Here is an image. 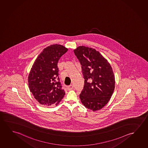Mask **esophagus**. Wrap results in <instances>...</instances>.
I'll use <instances>...</instances> for the list:
<instances>
[{
    "label": "esophagus",
    "mask_w": 148,
    "mask_h": 148,
    "mask_svg": "<svg viewBox=\"0 0 148 148\" xmlns=\"http://www.w3.org/2000/svg\"><path fill=\"white\" fill-rule=\"evenodd\" d=\"M73 85H71L67 87V89H68V90H71V89H73Z\"/></svg>",
    "instance_id": "obj_1"
}]
</instances>
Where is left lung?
Wrapping results in <instances>:
<instances>
[{"label":"left lung","mask_w":148,"mask_h":148,"mask_svg":"<svg viewBox=\"0 0 148 148\" xmlns=\"http://www.w3.org/2000/svg\"><path fill=\"white\" fill-rule=\"evenodd\" d=\"M80 61L84 85L80 98L85 108L100 110L110 100L115 89V75L108 61L96 50L79 46L73 50Z\"/></svg>","instance_id":"obj_1"}]
</instances>
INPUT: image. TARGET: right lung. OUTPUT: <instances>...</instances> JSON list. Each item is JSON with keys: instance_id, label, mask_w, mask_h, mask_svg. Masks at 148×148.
<instances>
[{"instance_id": "1", "label": "right lung", "mask_w": 148, "mask_h": 148, "mask_svg": "<svg viewBox=\"0 0 148 148\" xmlns=\"http://www.w3.org/2000/svg\"><path fill=\"white\" fill-rule=\"evenodd\" d=\"M67 51L63 45H51L43 49L32 66L28 78L29 87L34 98L42 106H57L65 96L58 63Z\"/></svg>"}]
</instances>
